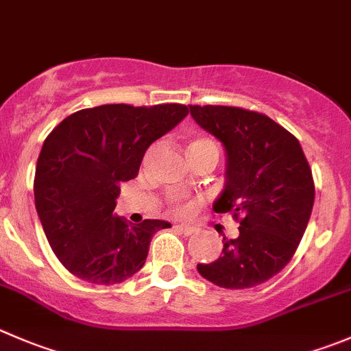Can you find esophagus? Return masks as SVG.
Returning <instances> with one entry per match:
<instances>
[{
  "label": "esophagus",
  "mask_w": 351,
  "mask_h": 351,
  "mask_svg": "<svg viewBox=\"0 0 351 351\" xmlns=\"http://www.w3.org/2000/svg\"><path fill=\"white\" fill-rule=\"evenodd\" d=\"M178 230L180 231H183V233L185 234H192V233H195L197 231V228H193V226H190V224H178Z\"/></svg>",
  "instance_id": "34e87169"
}]
</instances>
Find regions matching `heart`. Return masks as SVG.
I'll list each match as a JSON object with an SVG mask.
<instances>
[{
	"label": "heart",
	"instance_id": "b5f03b06",
	"mask_svg": "<svg viewBox=\"0 0 351 351\" xmlns=\"http://www.w3.org/2000/svg\"><path fill=\"white\" fill-rule=\"evenodd\" d=\"M204 147H216V144L207 137H195L189 142V145H186V154H192V152L199 151V149H204ZM171 209L176 210V213H186L190 207L186 206L185 202H182V200L175 199L171 202Z\"/></svg>",
	"mask_w": 351,
	"mask_h": 351
}]
</instances>
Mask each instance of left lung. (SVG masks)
Returning <instances> with one entry per match:
<instances>
[{
    "instance_id": "8db88e82",
    "label": "left lung",
    "mask_w": 351,
    "mask_h": 351,
    "mask_svg": "<svg viewBox=\"0 0 351 351\" xmlns=\"http://www.w3.org/2000/svg\"><path fill=\"white\" fill-rule=\"evenodd\" d=\"M190 114L226 149V189L214 210L231 213L240 224L238 238H223V255L197 271L228 290L266 283L291 261L314 207V178L300 142L245 108L190 104Z\"/></svg>"
}]
</instances>
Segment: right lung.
<instances>
[{
	"mask_svg": "<svg viewBox=\"0 0 351 351\" xmlns=\"http://www.w3.org/2000/svg\"><path fill=\"white\" fill-rule=\"evenodd\" d=\"M189 114L185 104H103L64 118L44 141L34 178L40 224L73 276L117 285L145 264L162 219L113 216L120 183L138 175L149 145Z\"/></svg>",
	"mask_w": 351,
	"mask_h": 351,
	"instance_id": "add662e5",
	"label": "right lung"
}]
</instances>
